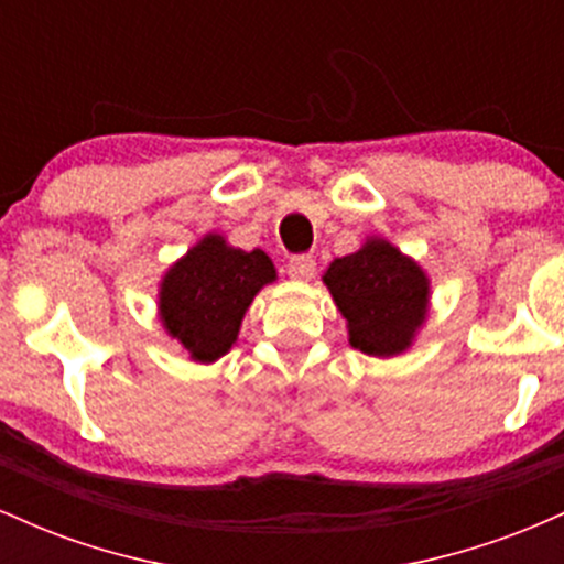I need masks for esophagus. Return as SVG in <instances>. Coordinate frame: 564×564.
<instances>
[{
    "instance_id": "34e87169",
    "label": "esophagus",
    "mask_w": 564,
    "mask_h": 564,
    "mask_svg": "<svg viewBox=\"0 0 564 564\" xmlns=\"http://www.w3.org/2000/svg\"><path fill=\"white\" fill-rule=\"evenodd\" d=\"M286 273L294 278V281H310V278L315 275V260L307 254L291 257L286 264Z\"/></svg>"
}]
</instances>
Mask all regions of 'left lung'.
Masks as SVG:
<instances>
[{
	"mask_svg": "<svg viewBox=\"0 0 564 564\" xmlns=\"http://www.w3.org/2000/svg\"><path fill=\"white\" fill-rule=\"evenodd\" d=\"M323 283L347 318L349 345L355 349L390 358L411 347L426 315L430 281L392 243L371 238L355 254L328 264Z\"/></svg>",
	"mask_w": 564,
	"mask_h": 564,
	"instance_id": "obj_1",
	"label": "left lung"
}]
</instances>
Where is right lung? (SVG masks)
Here are the masks:
<instances>
[{"label":"right lung","instance_id":"add662e5","mask_svg":"<svg viewBox=\"0 0 564 564\" xmlns=\"http://www.w3.org/2000/svg\"><path fill=\"white\" fill-rule=\"evenodd\" d=\"M273 281L264 251L232 249L223 236H206L161 281V321L193 360L212 364L232 347L257 291Z\"/></svg>","mask_w":564,"mask_h":564}]
</instances>
